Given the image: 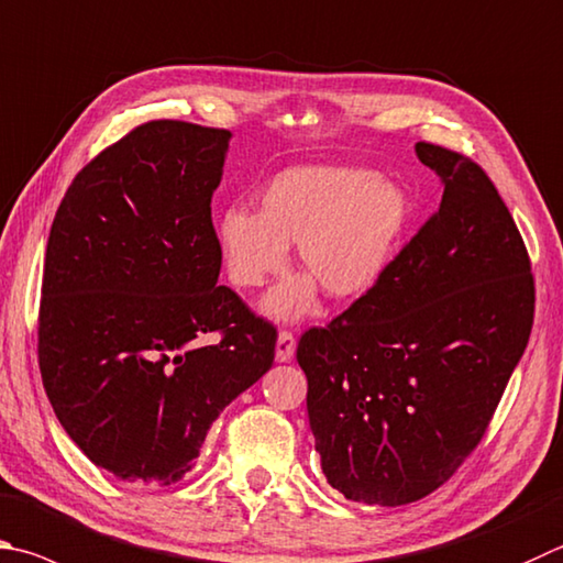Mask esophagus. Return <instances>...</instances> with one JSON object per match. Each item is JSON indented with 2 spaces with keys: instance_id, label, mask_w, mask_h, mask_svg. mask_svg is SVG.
<instances>
[{
  "instance_id": "obj_1",
  "label": "esophagus",
  "mask_w": 563,
  "mask_h": 563,
  "mask_svg": "<svg viewBox=\"0 0 563 563\" xmlns=\"http://www.w3.org/2000/svg\"><path fill=\"white\" fill-rule=\"evenodd\" d=\"M292 354H295V334L288 332V330H283L278 334V342H275V360L290 362Z\"/></svg>"
}]
</instances>
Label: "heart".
I'll return each mask as SVG.
<instances>
[{"mask_svg":"<svg viewBox=\"0 0 563 563\" xmlns=\"http://www.w3.org/2000/svg\"><path fill=\"white\" fill-rule=\"evenodd\" d=\"M411 217L404 189L364 167L302 165L275 175L258 191V211L229 207L217 217V246L231 283L261 288L285 271L298 246L308 275L275 288L263 310L298 320L330 300H356L382 278Z\"/></svg>","mask_w":563,"mask_h":563,"instance_id":"heart-1","label":"heart"}]
</instances>
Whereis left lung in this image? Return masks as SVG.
I'll use <instances>...</instances> for the list:
<instances>
[{"instance_id": "8db88e82", "label": "left lung", "mask_w": 563, "mask_h": 563, "mask_svg": "<svg viewBox=\"0 0 563 563\" xmlns=\"http://www.w3.org/2000/svg\"><path fill=\"white\" fill-rule=\"evenodd\" d=\"M441 207L372 290L298 342L322 473L346 499L398 507L483 441L534 324V275L485 169L418 142Z\"/></svg>"}]
</instances>
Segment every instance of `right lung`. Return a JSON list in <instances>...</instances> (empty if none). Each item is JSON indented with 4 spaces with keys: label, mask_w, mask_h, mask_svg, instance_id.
Listing matches in <instances>:
<instances>
[{
    "label": "right lung",
    "mask_w": 563,
    "mask_h": 563,
    "mask_svg": "<svg viewBox=\"0 0 563 563\" xmlns=\"http://www.w3.org/2000/svg\"><path fill=\"white\" fill-rule=\"evenodd\" d=\"M229 140L145 122L78 172L51 223L41 379L70 441L128 483L187 475L211 423L275 360V327L217 285L211 197ZM211 331L220 342L203 347Z\"/></svg>",
    "instance_id": "obj_1"
}]
</instances>
